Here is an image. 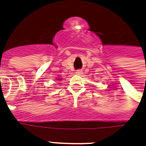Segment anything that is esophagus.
I'll list each match as a JSON object with an SVG mask.
<instances>
[{"label":"esophagus","mask_w":146,"mask_h":146,"mask_svg":"<svg viewBox=\"0 0 146 146\" xmlns=\"http://www.w3.org/2000/svg\"><path fill=\"white\" fill-rule=\"evenodd\" d=\"M77 75H81L82 74V70H77L76 72Z\"/></svg>","instance_id":"esophagus-1"}]
</instances>
